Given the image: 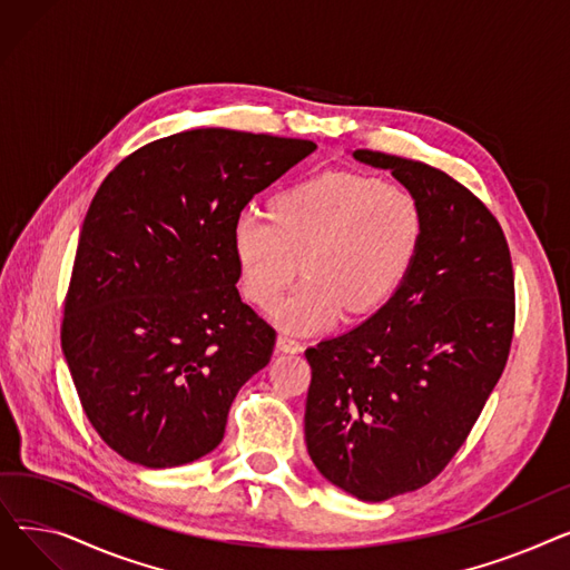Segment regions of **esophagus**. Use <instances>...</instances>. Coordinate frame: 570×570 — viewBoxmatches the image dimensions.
Listing matches in <instances>:
<instances>
[{"label": "esophagus", "instance_id": "34e87169", "mask_svg": "<svg viewBox=\"0 0 570 570\" xmlns=\"http://www.w3.org/2000/svg\"><path fill=\"white\" fill-rule=\"evenodd\" d=\"M277 351H282V353H301V351H303V344L297 342L295 337L279 335V337H277Z\"/></svg>", "mask_w": 570, "mask_h": 570}]
</instances>
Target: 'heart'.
<instances>
[{
    "label": "heart",
    "instance_id": "obj_1",
    "mask_svg": "<svg viewBox=\"0 0 570 570\" xmlns=\"http://www.w3.org/2000/svg\"><path fill=\"white\" fill-rule=\"evenodd\" d=\"M423 209L411 189L355 173L325 170L269 203V215L243 209L233 222V252L249 303L273 305L295 333L333 325L342 309L367 314L391 301L409 277L423 239Z\"/></svg>",
    "mask_w": 570,
    "mask_h": 570
}]
</instances>
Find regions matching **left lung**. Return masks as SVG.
<instances>
[{"label": "left lung", "mask_w": 570, "mask_h": 570, "mask_svg": "<svg viewBox=\"0 0 570 570\" xmlns=\"http://www.w3.org/2000/svg\"><path fill=\"white\" fill-rule=\"evenodd\" d=\"M423 209L409 277L372 318L307 348L305 441L316 469L363 501L428 485L455 458L505 367L515 279L505 235L439 168L355 149Z\"/></svg>", "instance_id": "left-lung-1"}]
</instances>
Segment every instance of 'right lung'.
Listing matches in <instances>:
<instances>
[{
    "label": "right lung",
    "mask_w": 570,
    "mask_h": 570,
    "mask_svg": "<svg viewBox=\"0 0 570 570\" xmlns=\"http://www.w3.org/2000/svg\"><path fill=\"white\" fill-rule=\"evenodd\" d=\"M314 149L194 129L142 145L101 183L78 239L62 351L117 455L166 469L222 443L237 391L277 340L237 293L233 222Z\"/></svg>",
    "instance_id": "1"
}]
</instances>
